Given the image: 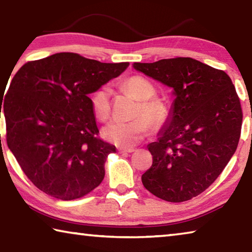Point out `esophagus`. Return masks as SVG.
<instances>
[{"label": "esophagus", "instance_id": "obj_1", "mask_svg": "<svg viewBox=\"0 0 252 252\" xmlns=\"http://www.w3.org/2000/svg\"><path fill=\"white\" fill-rule=\"evenodd\" d=\"M118 151L120 153H132L134 152L133 148H119Z\"/></svg>", "mask_w": 252, "mask_h": 252}]
</instances>
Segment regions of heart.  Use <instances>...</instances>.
I'll return each instance as SVG.
<instances>
[{"label": "heart", "mask_w": 252, "mask_h": 252, "mask_svg": "<svg viewBox=\"0 0 252 252\" xmlns=\"http://www.w3.org/2000/svg\"><path fill=\"white\" fill-rule=\"evenodd\" d=\"M123 88L140 101L136 116L143 114L153 126H160L167 117V106L159 99H152L156 89L151 82L142 76L134 75L123 82ZM91 106L94 117L100 121H105L111 113L110 90L106 87L97 89L91 95ZM144 117H138L130 121L113 120L103 129L102 135L111 143L120 147L134 146L149 133L150 126Z\"/></svg>", "instance_id": "obj_1"}]
</instances>
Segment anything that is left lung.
Here are the masks:
<instances>
[{
	"mask_svg": "<svg viewBox=\"0 0 252 252\" xmlns=\"http://www.w3.org/2000/svg\"><path fill=\"white\" fill-rule=\"evenodd\" d=\"M134 70L172 89L174 100L142 183L156 197L182 202L210 187L236 152L242 110L225 72L191 58L133 63Z\"/></svg>",
	"mask_w": 252,
	"mask_h": 252,
	"instance_id": "left-lung-1",
	"label": "left lung"
}]
</instances>
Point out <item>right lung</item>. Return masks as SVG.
<instances>
[{"mask_svg":"<svg viewBox=\"0 0 252 252\" xmlns=\"http://www.w3.org/2000/svg\"><path fill=\"white\" fill-rule=\"evenodd\" d=\"M127 66L64 52L25 63L16 72L0 100V117L2 109L7 147L41 191L74 200L103 180L106 158L116 147L97 138L89 94Z\"/></svg>","mask_w":252,"mask_h":252,"instance_id":"right-lung-1","label":"right lung"}]
</instances>
